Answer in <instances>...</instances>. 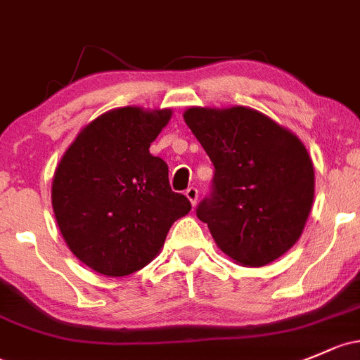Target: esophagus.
<instances>
[{"label":"esophagus","mask_w":360,"mask_h":360,"mask_svg":"<svg viewBox=\"0 0 360 360\" xmlns=\"http://www.w3.org/2000/svg\"><path fill=\"white\" fill-rule=\"evenodd\" d=\"M184 195H186V198L190 200L191 205H196V200H198V190H196V188H193V186L188 188Z\"/></svg>","instance_id":"1"}]
</instances>
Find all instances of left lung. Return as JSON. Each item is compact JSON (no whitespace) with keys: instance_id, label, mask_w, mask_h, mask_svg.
Here are the masks:
<instances>
[{"instance_id":"obj_1","label":"left lung","mask_w":360,"mask_h":360,"mask_svg":"<svg viewBox=\"0 0 360 360\" xmlns=\"http://www.w3.org/2000/svg\"><path fill=\"white\" fill-rule=\"evenodd\" d=\"M215 172L196 215L234 262L262 267L293 247L314 202V165L304 143L247 107L184 112Z\"/></svg>"}]
</instances>
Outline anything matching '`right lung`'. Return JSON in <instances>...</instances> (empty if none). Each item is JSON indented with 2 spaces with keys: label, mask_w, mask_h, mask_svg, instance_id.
<instances>
[{
  "label": "right lung",
  "mask_w": 360,
  "mask_h": 360,
  "mask_svg": "<svg viewBox=\"0 0 360 360\" xmlns=\"http://www.w3.org/2000/svg\"><path fill=\"white\" fill-rule=\"evenodd\" d=\"M172 110L115 108L82 127L63 153L51 205L70 252L100 274L120 278L148 266L170 226L191 210L174 193L169 167L150 145Z\"/></svg>",
  "instance_id": "obj_1"
}]
</instances>
